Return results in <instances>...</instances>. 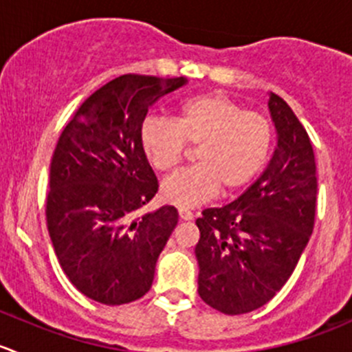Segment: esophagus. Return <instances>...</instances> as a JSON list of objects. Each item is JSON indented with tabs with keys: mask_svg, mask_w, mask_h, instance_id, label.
<instances>
[{
	"mask_svg": "<svg viewBox=\"0 0 352 352\" xmlns=\"http://www.w3.org/2000/svg\"><path fill=\"white\" fill-rule=\"evenodd\" d=\"M179 218L182 219V221H190V219L194 218V214L189 209H179Z\"/></svg>",
	"mask_w": 352,
	"mask_h": 352,
	"instance_id": "esophagus-1",
	"label": "esophagus"
}]
</instances>
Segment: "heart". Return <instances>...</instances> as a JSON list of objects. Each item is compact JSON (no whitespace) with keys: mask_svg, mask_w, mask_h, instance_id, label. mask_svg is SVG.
Listing matches in <instances>:
<instances>
[{"mask_svg":"<svg viewBox=\"0 0 352 352\" xmlns=\"http://www.w3.org/2000/svg\"><path fill=\"white\" fill-rule=\"evenodd\" d=\"M186 144L197 146V166L168 177L160 192L170 204L194 208L219 189L233 194L250 186L271 153L272 126L261 112L214 91L177 105L172 122L148 117L141 124V151L156 172L179 166Z\"/></svg>","mask_w":352,"mask_h":352,"instance_id":"1","label":"heart"}]
</instances>
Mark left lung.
<instances>
[{
	"label": "left lung",
	"instance_id": "8db88e82",
	"mask_svg": "<svg viewBox=\"0 0 352 352\" xmlns=\"http://www.w3.org/2000/svg\"><path fill=\"white\" fill-rule=\"evenodd\" d=\"M267 105L276 148L265 170L242 196L196 219L199 296L226 315L272 300L314 232L317 166L310 138L281 97L269 94Z\"/></svg>",
	"mask_w": 352,
	"mask_h": 352
}]
</instances>
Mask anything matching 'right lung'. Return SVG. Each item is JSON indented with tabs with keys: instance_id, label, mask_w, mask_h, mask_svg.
I'll use <instances>...</instances> for the list:
<instances>
[{
	"instance_id": "1",
	"label": "right lung",
	"mask_w": 352,
	"mask_h": 352,
	"mask_svg": "<svg viewBox=\"0 0 352 352\" xmlns=\"http://www.w3.org/2000/svg\"><path fill=\"white\" fill-rule=\"evenodd\" d=\"M187 78L124 74L83 102L51 162L47 230L63 271L90 300L124 305L150 291L172 235L173 206L134 218L158 180L140 146V127L158 98Z\"/></svg>"
}]
</instances>
